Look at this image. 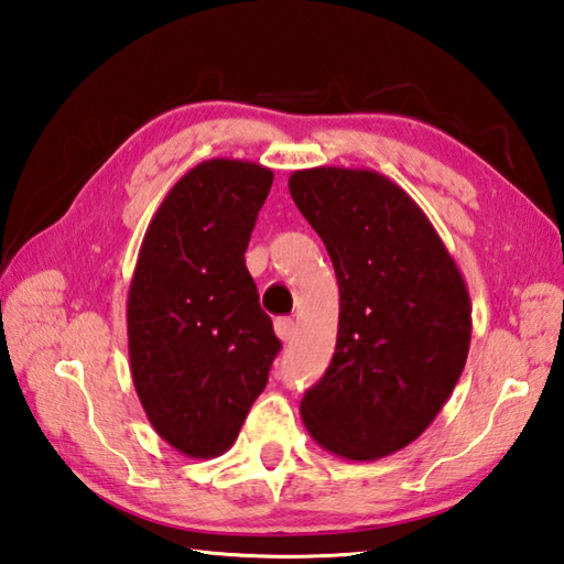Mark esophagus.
<instances>
[{"label": "esophagus", "mask_w": 564, "mask_h": 564, "mask_svg": "<svg viewBox=\"0 0 564 564\" xmlns=\"http://www.w3.org/2000/svg\"><path fill=\"white\" fill-rule=\"evenodd\" d=\"M274 333H278L282 343H290L296 335V323L292 318H278L274 321Z\"/></svg>", "instance_id": "34e87169"}]
</instances>
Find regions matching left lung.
Masks as SVG:
<instances>
[{"label":"left lung","instance_id":"obj_1","mask_svg":"<svg viewBox=\"0 0 564 564\" xmlns=\"http://www.w3.org/2000/svg\"><path fill=\"white\" fill-rule=\"evenodd\" d=\"M290 193L340 286L335 355L304 393V427L347 460L391 456L430 427L466 367V280L415 199L377 171H294Z\"/></svg>","mask_w":564,"mask_h":564}]
</instances>
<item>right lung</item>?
<instances>
[{
	"label": "right lung",
	"mask_w": 564,
	"mask_h": 564,
	"mask_svg": "<svg viewBox=\"0 0 564 564\" xmlns=\"http://www.w3.org/2000/svg\"><path fill=\"white\" fill-rule=\"evenodd\" d=\"M272 178L253 161H203L171 187L137 256L134 391L154 432L183 456L229 452L282 347L243 258Z\"/></svg>",
	"instance_id": "right-lung-1"
}]
</instances>
